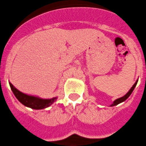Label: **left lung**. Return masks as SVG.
Listing matches in <instances>:
<instances>
[{
	"label": "left lung",
	"instance_id": "1",
	"mask_svg": "<svg viewBox=\"0 0 146 146\" xmlns=\"http://www.w3.org/2000/svg\"><path fill=\"white\" fill-rule=\"evenodd\" d=\"M137 81H136V82L135 83V84H134L133 86H132V87L130 89H129V91L128 92H127V94H125V95L123 96V97H121V98H119V99L115 100L113 102V104H112V105H111V106H117L118 104H119V103H121V102H124V101H125L126 100H127V98H128L129 97V96H130V94H132V92H133L134 89H135V86H136V85H137Z\"/></svg>",
	"mask_w": 146,
	"mask_h": 146
}]
</instances>
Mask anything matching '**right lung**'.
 Listing matches in <instances>:
<instances>
[{"label": "right lung", "mask_w": 146, "mask_h": 146, "mask_svg": "<svg viewBox=\"0 0 146 146\" xmlns=\"http://www.w3.org/2000/svg\"><path fill=\"white\" fill-rule=\"evenodd\" d=\"M9 85H10V87H11V90H12L13 93L17 98V99L22 104L25 106L26 107L35 109V110L46 108L50 106L57 99V97L52 98V99H41V98H37L35 96L28 95V94H24V93L19 91L10 82H9Z\"/></svg>", "instance_id": "add662e5"}]
</instances>
